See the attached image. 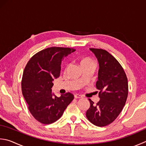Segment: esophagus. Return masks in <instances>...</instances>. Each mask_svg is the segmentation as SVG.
<instances>
[{
  "label": "esophagus",
  "mask_w": 146,
  "mask_h": 146,
  "mask_svg": "<svg viewBox=\"0 0 146 146\" xmlns=\"http://www.w3.org/2000/svg\"><path fill=\"white\" fill-rule=\"evenodd\" d=\"M74 98L75 99H79V98H82V97L80 95H79V94H75V95L74 96Z\"/></svg>",
  "instance_id": "esophagus-1"
}]
</instances>
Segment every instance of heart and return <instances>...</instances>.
Instances as JSON below:
<instances>
[{"label":"heart","instance_id":"heart-1","mask_svg":"<svg viewBox=\"0 0 146 146\" xmlns=\"http://www.w3.org/2000/svg\"><path fill=\"white\" fill-rule=\"evenodd\" d=\"M88 64H94V61L92 59H90V58H84L80 60L81 66Z\"/></svg>","mask_w":146,"mask_h":146}]
</instances>
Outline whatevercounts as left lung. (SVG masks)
<instances>
[{"label": "left lung", "mask_w": 146, "mask_h": 146, "mask_svg": "<svg viewBox=\"0 0 146 146\" xmlns=\"http://www.w3.org/2000/svg\"><path fill=\"white\" fill-rule=\"evenodd\" d=\"M90 50L99 62L96 88L100 100L96 104L88 99L90 106L86 116L92 124L104 127L115 120L124 107L128 96V80L121 64L108 51L94 48Z\"/></svg>", "instance_id": "obj_1"}]
</instances>
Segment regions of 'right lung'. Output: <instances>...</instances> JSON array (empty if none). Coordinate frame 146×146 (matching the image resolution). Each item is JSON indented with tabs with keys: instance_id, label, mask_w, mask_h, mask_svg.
I'll list each match as a JSON object with an SVG mask.
<instances>
[{
	"instance_id": "add662e5",
	"label": "right lung",
	"mask_w": 146,
	"mask_h": 146,
	"mask_svg": "<svg viewBox=\"0 0 146 146\" xmlns=\"http://www.w3.org/2000/svg\"><path fill=\"white\" fill-rule=\"evenodd\" d=\"M75 51L68 47L45 48L35 54L25 68L21 81L23 96L31 115L43 124L58 120L74 99L70 92L58 98L51 88L54 80L60 75L62 59Z\"/></svg>"
}]
</instances>
